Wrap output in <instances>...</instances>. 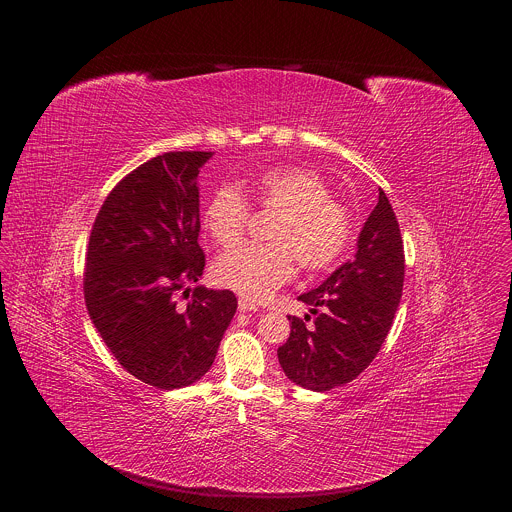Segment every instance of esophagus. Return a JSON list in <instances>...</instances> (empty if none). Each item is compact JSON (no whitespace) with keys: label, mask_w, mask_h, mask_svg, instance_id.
I'll return each instance as SVG.
<instances>
[{"label":"esophagus","mask_w":512,"mask_h":512,"mask_svg":"<svg viewBox=\"0 0 512 512\" xmlns=\"http://www.w3.org/2000/svg\"><path fill=\"white\" fill-rule=\"evenodd\" d=\"M239 312H259V310H257L255 304H251L249 300L241 298V300H239Z\"/></svg>","instance_id":"esophagus-1"}]
</instances>
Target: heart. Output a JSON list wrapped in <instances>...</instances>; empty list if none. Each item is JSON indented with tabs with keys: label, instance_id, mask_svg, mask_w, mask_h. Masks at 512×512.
<instances>
[{
	"label": "heart",
	"instance_id": "1",
	"mask_svg": "<svg viewBox=\"0 0 512 512\" xmlns=\"http://www.w3.org/2000/svg\"><path fill=\"white\" fill-rule=\"evenodd\" d=\"M261 206L279 210L269 229V245L245 243L214 263L216 281L249 302H263L294 275L334 265L352 241L350 212L332 200L328 182L310 168H271L249 188ZM202 223L218 245L237 243L249 223V202L231 184L216 188L204 206Z\"/></svg>",
	"mask_w": 512,
	"mask_h": 512
}]
</instances>
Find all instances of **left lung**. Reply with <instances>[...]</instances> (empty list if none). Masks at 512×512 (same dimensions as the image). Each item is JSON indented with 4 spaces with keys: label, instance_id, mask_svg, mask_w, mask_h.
<instances>
[{
    "label": "left lung",
    "instance_id": "1",
    "mask_svg": "<svg viewBox=\"0 0 512 512\" xmlns=\"http://www.w3.org/2000/svg\"><path fill=\"white\" fill-rule=\"evenodd\" d=\"M405 255L387 194L362 225L356 255L298 300L318 315L312 328L291 318L277 358L285 377L310 391H330L356 379L385 342L403 294Z\"/></svg>",
    "mask_w": 512,
    "mask_h": 512
}]
</instances>
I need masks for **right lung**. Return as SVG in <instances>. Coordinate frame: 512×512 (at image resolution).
Segmentation results:
<instances>
[{"instance_id":"add662e5","label":"right lung","mask_w":512,"mask_h":512,"mask_svg":"<svg viewBox=\"0 0 512 512\" xmlns=\"http://www.w3.org/2000/svg\"><path fill=\"white\" fill-rule=\"evenodd\" d=\"M210 158L170 152L141 164L111 190L89 239V316L121 367L164 391L210 371L237 312L233 291L204 285L177 304L204 271L198 172Z\"/></svg>"}]
</instances>
